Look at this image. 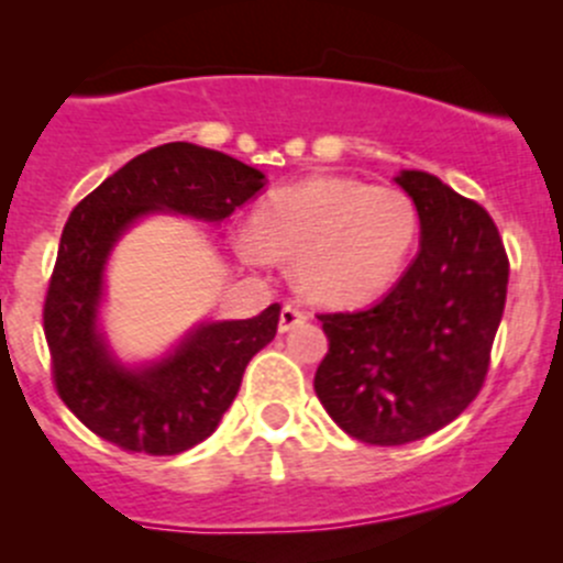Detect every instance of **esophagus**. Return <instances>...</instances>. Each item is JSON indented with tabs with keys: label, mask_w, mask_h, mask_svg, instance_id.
<instances>
[{
	"label": "esophagus",
	"mask_w": 563,
	"mask_h": 563,
	"mask_svg": "<svg viewBox=\"0 0 563 563\" xmlns=\"http://www.w3.org/2000/svg\"><path fill=\"white\" fill-rule=\"evenodd\" d=\"M310 313L302 308V305H286V308L280 310V332H288V329H294L297 323L308 321Z\"/></svg>",
	"instance_id": "1"
}]
</instances>
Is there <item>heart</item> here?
<instances>
[{
	"mask_svg": "<svg viewBox=\"0 0 563 563\" xmlns=\"http://www.w3.org/2000/svg\"><path fill=\"white\" fill-rule=\"evenodd\" d=\"M419 214L397 187L354 176H310L261 201L255 229L240 231L247 261L297 258L305 291L323 305H362L400 277Z\"/></svg>",
	"mask_w": 563,
	"mask_h": 563,
	"instance_id": "obj_1",
	"label": "heart"
}]
</instances>
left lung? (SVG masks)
<instances>
[{"label":"left lung","mask_w":563,"mask_h":563,"mask_svg":"<svg viewBox=\"0 0 563 563\" xmlns=\"http://www.w3.org/2000/svg\"><path fill=\"white\" fill-rule=\"evenodd\" d=\"M422 242L382 302L321 313L316 395L356 441L400 446L457 419L485 387L509 258L490 214L433 174L402 172Z\"/></svg>","instance_id":"obj_1"}]
</instances>
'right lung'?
<instances>
[{
	"instance_id": "right-lung-1",
	"label": "right lung",
	"mask_w": 563,
	"mask_h": 563,
	"mask_svg": "<svg viewBox=\"0 0 563 563\" xmlns=\"http://www.w3.org/2000/svg\"><path fill=\"white\" fill-rule=\"evenodd\" d=\"M261 187L264 174L245 163L174 141L133 157L67 218L43 305L51 376L62 402L108 444L144 455L201 444L280 321L275 302L245 321L203 323L157 365L124 371L98 332L108 250L141 214L168 209L220 223Z\"/></svg>"
}]
</instances>
